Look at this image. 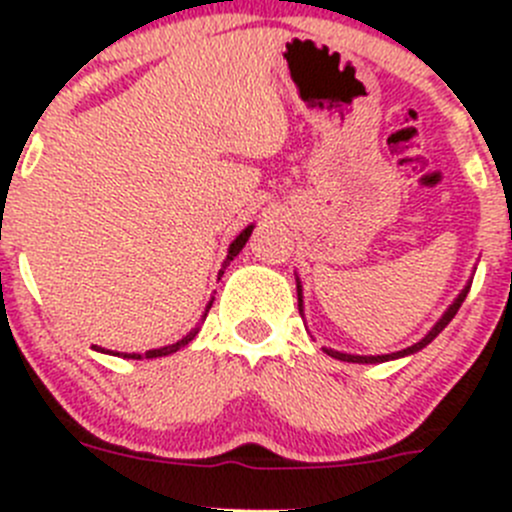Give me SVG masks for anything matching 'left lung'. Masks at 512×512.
<instances>
[{
	"instance_id": "obj_1",
	"label": "left lung",
	"mask_w": 512,
	"mask_h": 512,
	"mask_svg": "<svg viewBox=\"0 0 512 512\" xmlns=\"http://www.w3.org/2000/svg\"><path fill=\"white\" fill-rule=\"evenodd\" d=\"M473 272H476V267H473ZM294 280H297V302H299V314H302L304 317V299H302V282H299V275H294ZM471 282H473V277L471 280L466 282V287L461 289V292H458V297L453 299L451 304H448V309L446 312L441 314V319H438L436 324H433L431 329H428V334L426 337H421L418 339L416 344H411V347H406V349H401V352H391V354H376V356H366V354H347V352H337V349H329V347H322L324 352H327L329 356H334V359H339V361H349V364H381V361H394V359H401V356H411V354H416V352H421L423 347H428V344L433 342V339L438 337V334L443 332V329L448 327V322H451L453 317H456V312L458 309H461V304H463V299H466V294H468V289H471Z\"/></svg>"
}]
</instances>
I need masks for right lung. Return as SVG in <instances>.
Masks as SVG:
<instances>
[{
    "mask_svg": "<svg viewBox=\"0 0 512 512\" xmlns=\"http://www.w3.org/2000/svg\"><path fill=\"white\" fill-rule=\"evenodd\" d=\"M252 230H255V225H247L245 230L240 232V235L235 237V240L230 242V247H227V255H225V260H223V267H220V275H223L225 272V267L230 265L232 260H235L237 255H240V250L242 247H245V242L250 240V235H252ZM213 299L215 297H210V302H208V307H205V312H203V319L208 317V312H210V307H213ZM198 324H195V329H190L188 334H185L183 339H178V342L175 344H168V347H160V349H148L146 354H126V352H108V349H101V347H91V349H96V352H101V354H111V356H123V359H158V356H168V354H175L178 352V349H183L185 344L188 342H193L195 339V334H198Z\"/></svg>",
    "mask_w": 512,
    "mask_h": 512,
    "instance_id": "1",
    "label": "right lung"
}]
</instances>
